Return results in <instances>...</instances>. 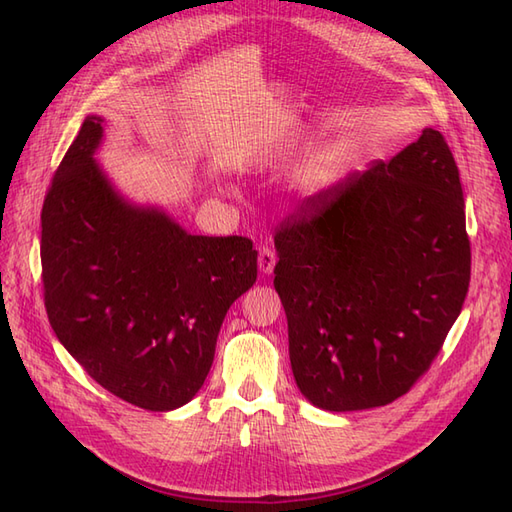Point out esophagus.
I'll return each instance as SVG.
<instances>
[{"label":"esophagus","mask_w":512,"mask_h":512,"mask_svg":"<svg viewBox=\"0 0 512 512\" xmlns=\"http://www.w3.org/2000/svg\"><path fill=\"white\" fill-rule=\"evenodd\" d=\"M257 264H259V270H262L264 275H270V273H273V270H275V264H277L275 248H270V246H262V248H259Z\"/></svg>","instance_id":"1"}]
</instances>
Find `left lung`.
I'll list each match as a JSON object with an SVG mask.
<instances>
[{
  "instance_id": "8db88e82",
  "label": "left lung",
  "mask_w": 512,
  "mask_h": 512,
  "mask_svg": "<svg viewBox=\"0 0 512 512\" xmlns=\"http://www.w3.org/2000/svg\"><path fill=\"white\" fill-rule=\"evenodd\" d=\"M297 387L328 411L383 407L431 367L471 281L460 171L436 129L303 200L275 231Z\"/></svg>"
}]
</instances>
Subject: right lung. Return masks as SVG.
<instances>
[{
	"instance_id": "add662e5",
	"label": "right lung",
	"mask_w": 512,
	"mask_h": 512,
	"mask_svg": "<svg viewBox=\"0 0 512 512\" xmlns=\"http://www.w3.org/2000/svg\"><path fill=\"white\" fill-rule=\"evenodd\" d=\"M88 116L41 209L43 301L54 334L96 383L149 411L198 394L231 303L257 279L248 237L191 235L123 200L96 165Z\"/></svg>"
}]
</instances>
